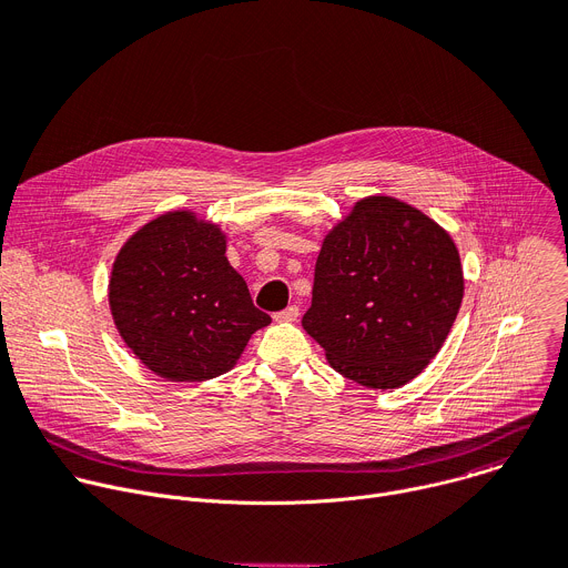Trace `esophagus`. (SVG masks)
Returning a JSON list of instances; mask_svg holds the SVG:
<instances>
[{
    "mask_svg": "<svg viewBox=\"0 0 568 568\" xmlns=\"http://www.w3.org/2000/svg\"><path fill=\"white\" fill-rule=\"evenodd\" d=\"M296 317H298V305H287L285 311L274 315L276 322H296Z\"/></svg>",
    "mask_w": 568,
    "mask_h": 568,
    "instance_id": "obj_1",
    "label": "esophagus"
}]
</instances>
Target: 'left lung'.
<instances>
[{
    "instance_id": "left-lung-1",
    "label": "left lung",
    "mask_w": 568,
    "mask_h": 568,
    "mask_svg": "<svg viewBox=\"0 0 568 568\" xmlns=\"http://www.w3.org/2000/svg\"><path fill=\"white\" fill-rule=\"evenodd\" d=\"M462 294L450 235L398 199L369 196L326 235L301 324L335 372L392 389L437 355Z\"/></svg>"
}]
</instances>
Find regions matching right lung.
<instances>
[{
  "mask_svg": "<svg viewBox=\"0 0 568 568\" xmlns=\"http://www.w3.org/2000/svg\"><path fill=\"white\" fill-rule=\"evenodd\" d=\"M111 311L142 363L168 381H209L229 372L248 337L272 322L226 261V240L190 213H168L120 251Z\"/></svg>",
  "mask_w": 568,
  "mask_h": 568,
  "instance_id": "1",
  "label": "right lung"
}]
</instances>
